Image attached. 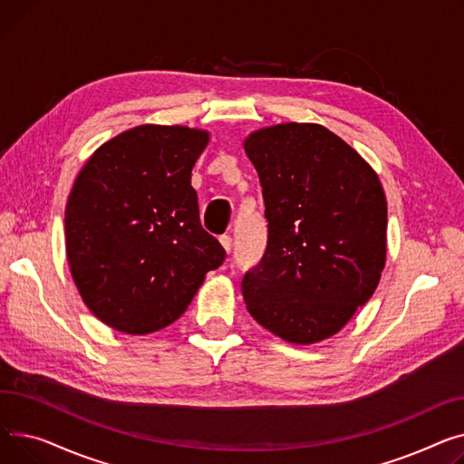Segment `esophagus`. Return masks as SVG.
<instances>
[{"mask_svg":"<svg viewBox=\"0 0 464 464\" xmlns=\"http://www.w3.org/2000/svg\"><path fill=\"white\" fill-rule=\"evenodd\" d=\"M221 245H223V247H225V251L227 253H230L232 251V237L230 236H221Z\"/></svg>","mask_w":464,"mask_h":464,"instance_id":"1","label":"esophagus"}]
</instances>
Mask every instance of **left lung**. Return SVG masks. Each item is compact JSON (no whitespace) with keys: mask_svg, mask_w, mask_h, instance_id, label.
I'll return each instance as SVG.
<instances>
[{"mask_svg":"<svg viewBox=\"0 0 464 464\" xmlns=\"http://www.w3.org/2000/svg\"><path fill=\"white\" fill-rule=\"evenodd\" d=\"M266 206L267 245L243 276L251 316L313 344L363 307L386 264L388 204L363 157L316 123H281L243 142Z\"/></svg>","mask_w":464,"mask_h":464,"instance_id":"1","label":"left lung"}]
</instances>
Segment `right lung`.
Instances as JSON below:
<instances>
[{
    "label": "right lung",
    "instance_id": "add662e5",
    "mask_svg": "<svg viewBox=\"0 0 464 464\" xmlns=\"http://www.w3.org/2000/svg\"><path fill=\"white\" fill-rule=\"evenodd\" d=\"M208 130L139 125L104 142L80 170L65 208L72 281L111 328L146 335L176 322L223 245L200 225L190 170Z\"/></svg>",
    "mask_w": 464,
    "mask_h": 464
}]
</instances>
